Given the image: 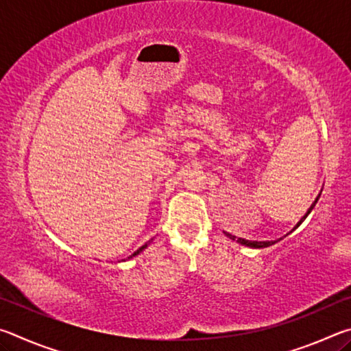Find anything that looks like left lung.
Returning a JSON list of instances; mask_svg holds the SVG:
<instances>
[{
    "label": "left lung",
    "instance_id": "obj_1",
    "mask_svg": "<svg viewBox=\"0 0 351 351\" xmlns=\"http://www.w3.org/2000/svg\"><path fill=\"white\" fill-rule=\"evenodd\" d=\"M320 193H322V190H320ZM320 193L317 195L316 197V199H314V203L310 206V209L306 210V213L304 217L300 218V221L297 223L295 226H294V229L293 230H295L297 228H299V226L305 221V218L310 215V212L314 209V206H316V203H317V199H319V197H320ZM293 230H291V232H293ZM224 235L226 237H229L230 240H234V241H237V243H240V245H243V246H247V247H254V249H261V247H268V246H271V245H274V243H277V241H280V240H276V241H252V240H246V239H237L235 235H232V234H229V232H224ZM288 235V234H287Z\"/></svg>",
    "mask_w": 351,
    "mask_h": 351
}]
</instances>
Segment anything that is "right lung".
<instances>
[{
    "instance_id": "right-lung-1",
    "label": "right lung",
    "mask_w": 351,
    "mask_h": 351,
    "mask_svg": "<svg viewBox=\"0 0 351 351\" xmlns=\"http://www.w3.org/2000/svg\"><path fill=\"white\" fill-rule=\"evenodd\" d=\"M153 240V239H152ZM152 240L150 241H147L145 243V245H142L139 249H138V251H136V252H133L132 255H130V257L128 258H125V260H130V258H133V257H136V255H139L142 251H144V249H147L148 247V245H150V243H152ZM125 260H122V261H125Z\"/></svg>"
}]
</instances>
